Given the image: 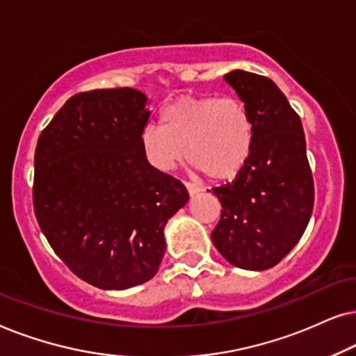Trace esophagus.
Masks as SVG:
<instances>
[{"label": "esophagus", "instance_id": "obj_1", "mask_svg": "<svg viewBox=\"0 0 356 356\" xmlns=\"http://www.w3.org/2000/svg\"><path fill=\"white\" fill-rule=\"evenodd\" d=\"M184 184H186L187 192L191 193V195H195V193L202 192V187H200V186H197V184H193V182H184Z\"/></svg>", "mask_w": 356, "mask_h": 356}]
</instances>
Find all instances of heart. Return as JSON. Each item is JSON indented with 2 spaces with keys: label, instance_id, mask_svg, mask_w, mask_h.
Returning a JSON list of instances; mask_svg holds the SVG:
<instances>
[{
  "label": "heart",
  "instance_id": "b5f03b06",
  "mask_svg": "<svg viewBox=\"0 0 356 356\" xmlns=\"http://www.w3.org/2000/svg\"><path fill=\"white\" fill-rule=\"evenodd\" d=\"M252 145V120L236 97H181L161 112V127L141 131V149L154 169L169 172L186 151L188 163L215 181L234 177Z\"/></svg>",
  "mask_w": 356,
  "mask_h": 356
}]
</instances>
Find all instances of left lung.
<instances>
[{
  "label": "left lung",
  "instance_id": "1",
  "mask_svg": "<svg viewBox=\"0 0 356 356\" xmlns=\"http://www.w3.org/2000/svg\"><path fill=\"white\" fill-rule=\"evenodd\" d=\"M225 81L248 108L254 145L234 181L213 188L222 210L211 241L234 267L267 270L301 239L314 207L305 131L272 79L234 70Z\"/></svg>",
  "mask_w": 356,
  "mask_h": 356
}]
</instances>
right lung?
I'll return each instance as SVG.
<instances>
[{
  "instance_id": "obj_1",
  "label": "right lung",
  "mask_w": 356,
  "mask_h": 356,
  "mask_svg": "<svg viewBox=\"0 0 356 356\" xmlns=\"http://www.w3.org/2000/svg\"><path fill=\"white\" fill-rule=\"evenodd\" d=\"M148 99L131 88L70 97L45 127L34 158V211L55 254L81 280L127 290L151 280L164 226L187 188L141 149Z\"/></svg>"
}]
</instances>
